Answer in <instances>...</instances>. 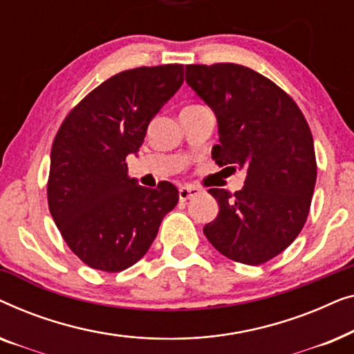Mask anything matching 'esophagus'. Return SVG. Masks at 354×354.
<instances>
[{
	"label": "esophagus",
	"mask_w": 354,
	"mask_h": 354,
	"mask_svg": "<svg viewBox=\"0 0 354 354\" xmlns=\"http://www.w3.org/2000/svg\"><path fill=\"white\" fill-rule=\"evenodd\" d=\"M200 190H198L196 187H192V185H183L178 188V198H180V201H187L190 200V198L196 196Z\"/></svg>",
	"instance_id": "34e87169"
}]
</instances>
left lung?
<instances>
[{
  "label": "left lung",
  "mask_w": 354,
  "mask_h": 354,
  "mask_svg": "<svg viewBox=\"0 0 354 354\" xmlns=\"http://www.w3.org/2000/svg\"><path fill=\"white\" fill-rule=\"evenodd\" d=\"M185 80L217 119L212 159L246 172L234 195L211 188L219 212L203 232L229 259L263 264L292 245L306 222L317 174L311 130L297 103L250 67L192 64Z\"/></svg>",
  "instance_id": "8db88e82"
}]
</instances>
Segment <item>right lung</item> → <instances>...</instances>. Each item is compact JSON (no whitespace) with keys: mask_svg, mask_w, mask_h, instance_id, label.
Returning <instances> with one entry per match:
<instances>
[{"mask_svg":"<svg viewBox=\"0 0 354 354\" xmlns=\"http://www.w3.org/2000/svg\"><path fill=\"white\" fill-rule=\"evenodd\" d=\"M183 84V66L119 72L85 96L57 130L51 148L48 206L69 248L104 272H120L147 254L164 216L176 207L171 182L158 188L130 178L151 119Z\"/></svg>","mask_w":354,"mask_h":354,"instance_id":"add662e5","label":"right lung"}]
</instances>
